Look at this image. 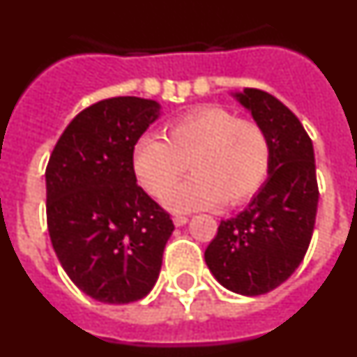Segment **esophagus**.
I'll list each match as a JSON object with an SVG mask.
<instances>
[{"instance_id":"34e87169","label":"esophagus","mask_w":357,"mask_h":357,"mask_svg":"<svg viewBox=\"0 0 357 357\" xmlns=\"http://www.w3.org/2000/svg\"><path fill=\"white\" fill-rule=\"evenodd\" d=\"M173 223H175V227H182L188 223V218L185 216H175L173 218Z\"/></svg>"}]
</instances>
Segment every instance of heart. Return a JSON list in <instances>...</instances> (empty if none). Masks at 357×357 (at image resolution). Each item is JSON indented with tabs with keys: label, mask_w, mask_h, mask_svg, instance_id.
I'll return each mask as SVG.
<instances>
[{
	"label": "heart",
	"mask_w": 357,
	"mask_h": 357,
	"mask_svg": "<svg viewBox=\"0 0 357 357\" xmlns=\"http://www.w3.org/2000/svg\"><path fill=\"white\" fill-rule=\"evenodd\" d=\"M270 160V139L259 123L216 105L198 107L169 121L164 139L141 135L132 150L135 176L151 197H164L188 165L194 172L164 198L172 211L250 200L266 181Z\"/></svg>",
	"instance_id": "1"
}]
</instances>
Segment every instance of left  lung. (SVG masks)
<instances>
[{"label": "left lung", "mask_w": 357, "mask_h": 357, "mask_svg": "<svg viewBox=\"0 0 357 357\" xmlns=\"http://www.w3.org/2000/svg\"><path fill=\"white\" fill-rule=\"evenodd\" d=\"M236 98L266 132L272 160L247 209L222 220L206 263L227 289L255 296L282 284L304 259L317 220V168L311 137L284 103L252 87Z\"/></svg>", "instance_id": "8db88e82"}]
</instances>
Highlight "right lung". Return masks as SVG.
I'll return each instance as SVG.
<instances>
[{
    "label": "right lung",
    "mask_w": 357,
    "mask_h": 357,
    "mask_svg": "<svg viewBox=\"0 0 357 357\" xmlns=\"http://www.w3.org/2000/svg\"><path fill=\"white\" fill-rule=\"evenodd\" d=\"M160 105L102 100L75 116L46 166L53 250L78 289L105 304L146 296L162 264L172 218L137 185L132 150Z\"/></svg>",
    "instance_id": "add662e5"
}]
</instances>
